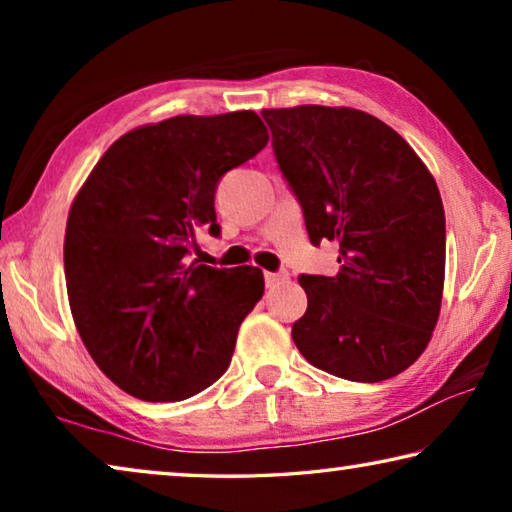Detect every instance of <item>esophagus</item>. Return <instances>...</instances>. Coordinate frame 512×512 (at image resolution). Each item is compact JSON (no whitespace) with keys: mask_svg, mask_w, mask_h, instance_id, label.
<instances>
[{"mask_svg":"<svg viewBox=\"0 0 512 512\" xmlns=\"http://www.w3.org/2000/svg\"><path fill=\"white\" fill-rule=\"evenodd\" d=\"M264 280H266V287H277V284H282V282L289 280V273L287 271L264 273Z\"/></svg>","mask_w":512,"mask_h":512,"instance_id":"34e87169","label":"esophagus"}]
</instances>
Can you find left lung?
Here are the masks:
<instances>
[{
    "instance_id": "1",
    "label": "left lung",
    "mask_w": 512,
    "mask_h": 512,
    "mask_svg": "<svg viewBox=\"0 0 512 512\" xmlns=\"http://www.w3.org/2000/svg\"><path fill=\"white\" fill-rule=\"evenodd\" d=\"M273 153L314 246H339V273L302 275L291 336L311 366L350 381L400 375L438 323L445 210L402 135L354 108L262 110Z\"/></svg>"
}]
</instances>
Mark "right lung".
<instances>
[{"mask_svg":"<svg viewBox=\"0 0 512 512\" xmlns=\"http://www.w3.org/2000/svg\"><path fill=\"white\" fill-rule=\"evenodd\" d=\"M266 142L253 110L178 115L121 135L76 194L69 307L94 363L137 400H187L228 370L264 275L192 262V250L201 230L221 232L219 180Z\"/></svg>","mask_w":512,"mask_h":512,"instance_id":"right-lung-1","label":"right lung"}]
</instances>
